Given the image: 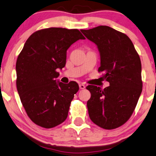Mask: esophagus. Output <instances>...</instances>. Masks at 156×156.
I'll use <instances>...</instances> for the list:
<instances>
[{
  "mask_svg": "<svg viewBox=\"0 0 156 156\" xmlns=\"http://www.w3.org/2000/svg\"><path fill=\"white\" fill-rule=\"evenodd\" d=\"M79 87H80V89H85V85L84 84H83V83H80V84L79 85Z\"/></svg>",
  "mask_w": 156,
  "mask_h": 156,
  "instance_id": "34e87169",
  "label": "esophagus"
}]
</instances>
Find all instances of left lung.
Returning a JSON list of instances; mask_svg holds the SVG:
<instances>
[{
  "instance_id": "left-lung-1",
  "label": "left lung",
  "mask_w": 156,
  "mask_h": 156,
  "mask_svg": "<svg viewBox=\"0 0 156 156\" xmlns=\"http://www.w3.org/2000/svg\"><path fill=\"white\" fill-rule=\"evenodd\" d=\"M97 45L100 55L99 72L108 87L88 85L91 97L87 102L89 116L97 125L106 129L121 126L132 115L141 91V64L129 37L107 26L80 30Z\"/></svg>"
}]
</instances>
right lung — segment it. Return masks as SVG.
Wrapping results in <instances>:
<instances>
[{
	"mask_svg": "<svg viewBox=\"0 0 156 156\" xmlns=\"http://www.w3.org/2000/svg\"><path fill=\"white\" fill-rule=\"evenodd\" d=\"M85 37L78 29L48 28L36 31L25 43L16 63L17 88L32 121L45 128L61 124L68 116L77 83L57 80L66 65V51Z\"/></svg>",
	"mask_w": 156,
	"mask_h": 156,
	"instance_id": "1",
	"label": "right lung"
}]
</instances>
